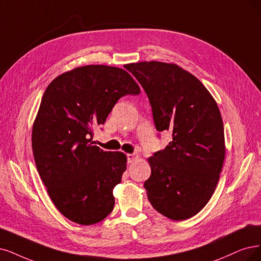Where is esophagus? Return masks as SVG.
Here are the masks:
<instances>
[{"label": "esophagus", "instance_id": "1", "mask_svg": "<svg viewBox=\"0 0 261 261\" xmlns=\"http://www.w3.org/2000/svg\"><path fill=\"white\" fill-rule=\"evenodd\" d=\"M137 159V156L134 155V153H128L127 155V160H128V163H132L134 160Z\"/></svg>", "mask_w": 261, "mask_h": 261}]
</instances>
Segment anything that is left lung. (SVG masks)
Returning <instances> with one entry per match:
<instances>
[{
	"label": "left lung",
	"mask_w": 261,
	"mask_h": 261,
	"mask_svg": "<svg viewBox=\"0 0 261 261\" xmlns=\"http://www.w3.org/2000/svg\"><path fill=\"white\" fill-rule=\"evenodd\" d=\"M141 84L156 129L172 141L148 159L144 182L150 204L173 220L195 216L216 188L225 159L224 124L213 96L197 77L176 64L157 61L125 66Z\"/></svg>",
	"instance_id": "obj_1"
}]
</instances>
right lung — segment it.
Masks as SVG:
<instances>
[{
    "label": "right lung",
    "instance_id": "obj_1",
    "mask_svg": "<svg viewBox=\"0 0 261 261\" xmlns=\"http://www.w3.org/2000/svg\"><path fill=\"white\" fill-rule=\"evenodd\" d=\"M140 92L128 72L108 65L76 67L44 92L32 130L35 165L56 207L76 224L99 223L114 208L127 157L94 145L93 129L123 95Z\"/></svg>",
    "mask_w": 261,
    "mask_h": 261
}]
</instances>
